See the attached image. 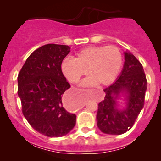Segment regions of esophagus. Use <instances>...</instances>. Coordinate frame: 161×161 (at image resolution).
Listing matches in <instances>:
<instances>
[{
	"mask_svg": "<svg viewBox=\"0 0 161 161\" xmlns=\"http://www.w3.org/2000/svg\"><path fill=\"white\" fill-rule=\"evenodd\" d=\"M63 103H64V106L67 109L72 110L75 108V105L71 103V98L69 96H64V98H63Z\"/></svg>",
	"mask_w": 161,
	"mask_h": 161,
	"instance_id": "1",
	"label": "esophagus"
}]
</instances>
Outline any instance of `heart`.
I'll list each match as a JSON object with an SVG mask.
<instances>
[{"instance_id": "1", "label": "heart", "mask_w": 161, "mask_h": 161, "mask_svg": "<svg viewBox=\"0 0 161 161\" xmlns=\"http://www.w3.org/2000/svg\"><path fill=\"white\" fill-rule=\"evenodd\" d=\"M122 64V54L116 46H89L79 50L75 59L64 58L61 70L72 83H78L88 73L90 77L83 82L84 85L97 82L100 86H107L116 79Z\"/></svg>"}]
</instances>
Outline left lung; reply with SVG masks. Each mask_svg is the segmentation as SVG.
I'll list each match as a JSON object with an SVG mask.
<instances>
[{
  "label": "left lung",
  "mask_w": 161,
  "mask_h": 161,
  "mask_svg": "<svg viewBox=\"0 0 161 161\" xmlns=\"http://www.w3.org/2000/svg\"><path fill=\"white\" fill-rule=\"evenodd\" d=\"M147 80L142 64L130 53H125V64L118 79L104 89V100L98 104L97 126L102 132L121 135L131 129L144 106ZM120 93L127 96V107L124 110L116 108Z\"/></svg>",
  "instance_id": "left-lung-1"
}]
</instances>
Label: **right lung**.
<instances>
[{"mask_svg": "<svg viewBox=\"0 0 161 161\" xmlns=\"http://www.w3.org/2000/svg\"><path fill=\"white\" fill-rule=\"evenodd\" d=\"M70 52L67 45L49 43L34 50L18 75V95L30 125L48 137L65 136L75 125L76 115L62 105V95L70 84L61 62Z\"/></svg>", "mask_w": 161, "mask_h": 161, "instance_id": "right-lung-1", "label": "right lung"}]
</instances>
